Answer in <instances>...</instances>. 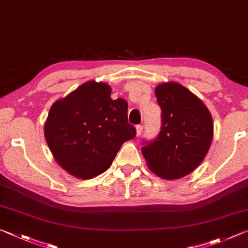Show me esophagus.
Segmentation results:
<instances>
[{
	"mask_svg": "<svg viewBox=\"0 0 248 248\" xmlns=\"http://www.w3.org/2000/svg\"><path fill=\"white\" fill-rule=\"evenodd\" d=\"M136 130H137V136L139 137L140 134H141V132H142V130H143V127H142L141 124H138L137 127H136Z\"/></svg>",
	"mask_w": 248,
	"mask_h": 248,
	"instance_id": "obj_1",
	"label": "esophagus"
}]
</instances>
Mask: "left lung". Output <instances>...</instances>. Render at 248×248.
<instances>
[{
    "instance_id": "1",
    "label": "left lung",
    "mask_w": 248,
    "mask_h": 248,
    "mask_svg": "<svg viewBox=\"0 0 248 248\" xmlns=\"http://www.w3.org/2000/svg\"><path fill=\"white\" fill-rule=\"evenodd\" d=\"M155 95L162 109L161 131L156 139L143 142L142 154L159 177L182 178L195 170L208 153L212 117L204 104L178 83L159 84Z\"/></svg>"
}]
</instances>
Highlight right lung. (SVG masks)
I'll return each mask as SVG.
<instances>
[{
  "instance_id": "right-lung-1",
  "label": "right lung",
  "mask_w": 248,
  "mask_h": 248,
  "mask_svg": "<svg viewBox=\"0 0 248 248\" xmlns=\"http://www.w3.org/2000/svg\"><path fill=\"white\" fill-rule=\"evenodd\" d=\"M106 83L89 81L50 108L45 138L62 169L78 178L104 173L124 142L136 137L128 103L111 99Z\"/></svg>"
}]
</instances>
